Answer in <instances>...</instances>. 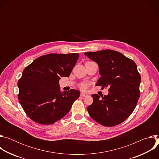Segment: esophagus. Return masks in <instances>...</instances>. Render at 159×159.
<instances>
[{
  "label": "esophagus",
  "instance_id": "34e87169",
  "mask_svg": "<svg viewBox=\"0 0 159 159\" xmlns=\"http://www.w3.org/2000/svg\"><path fill=\"white\" fill-rule=\"evenodd\" d=\"M80 96H81V97H86V96H87V95L85 94H84V93H81V94H80Z\"/></svg>",
  "mask_w": 159,
  "mask_h": 159
}]
</instances>
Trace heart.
I'll return each mask as SVG.
<instances>
[{
    "label": "heart",
    "instance_id": "b5f03b06",
    "mask_svg": "<svg viewBox=\"0 0 159 159\" xmlns=\"http://www.w3.org/2000/svg\"><path fill=\"white\" fill-rule=\"evenodd\" d=\"M80 89H81L82 90H87V88H88V85H87V84H85V83H82V84H81L80 85Z\"/></svg>",
    "mask_w": 159,
    "mask_h": 159
}]
</instances>
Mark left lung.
Instances as JSON below:
<instances>
[{
    "label": "left lung",
    "instance_id": "left-lung-1",
    "mask_svg": "<svg viewBox=\"0 0 159 159\" xmlns=\"http://www.w3.org/2000/svg\"><path fill=\"white\" fill-rule=\"evenodd\" d=\"M96 61L101 77L97 85L109 87L107 96L93 94V102L87 107L89 115L101 125L111 127L126 120L134 111L140 96L141 76L134 61L120 52L104 50L85 52Z\"/></svg>",
    "mask_w": 159,
    "mask_h": 159
}]
</instances>
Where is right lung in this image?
<instances>
[{
    "label": "right lung",
    "instance_id": "right-lung-1",
    "mask_svg": "<svg viewBox=\"0 0 159 159\" xmlns=\"http://www.w3.org/2000/svg\"><path fill=\"white\" fill-rule=\"evenodd\" d=\"M79 53H50L41 56L27 66L17 85V98L22 109L34 122L51 125L63 118L80 92L75 89L61 92L59 80L69 77Z\"/></svg>",
    "mask_w": 159,
    "mask_h": 159
}]
</instances>
